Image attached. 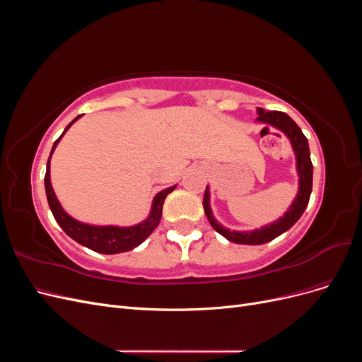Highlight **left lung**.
Instances as JSON below:
<instances>
[{"mask_svg":"<svg viewBox=\"0 0 362 362\" xmlns=\"http://www.w3.org/2000/svg\"><path fill=\"white\" fill-rule=\"evenodd\" d=\"M257 122L276 128L288 137L296 156V170H298L299 175V190L294 201L288 206V210L284 213V216H281L278 221L257 229H252V231H231V229L222 226L214 218L210 206V189H208L206 185L204 196V210L208 217V222L211 223V226L218 234L223 235L229 242L238 245H262L288 231L303 214L306 205L310 202V196L313 190V163L310 156V146L308 140H306V137L302 133V129L287 113L266 112L259 107L257 108Z\"/></svg>","mask_w":362,"mask_h":362,"instance_id":"1","label":"left lung"}]
</instances>
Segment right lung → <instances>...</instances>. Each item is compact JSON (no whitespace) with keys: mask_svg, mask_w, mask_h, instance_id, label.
<instances>
[{"mask_svg":"<svg viewBox=\"0 0 362 362\" xmlns=\"http://www.w3.org/2000/svg\"><path fill=\"white\" fill-rule=\"evenodd\" d=\"M80 116H76L72 122L64 128L63 134L54 141L51 154L47 163V173H45V192H47V199L48 205L52 211L54 218L56 222L62 226V229L66 233L72 240H75L76 243H80L86 247H89L95 252H100V254H120V252H127L137 247L140 243H144L145 240L152 234V231L158 226L161 221V213H163V204L166 196L175 190L177 185H172L169 189H164L160 193L156 194L154 201H152L151 205V213L145 218L144 222H140L133 226H115V225H89V223H83L76 218L71 217L66 211L63 210V206L60 205L56 193L52 190L51 185V177H49V161L54 149L59 145L60 139L64 136V133L71 128V125L75 122L76 119H80Z\"/></svg>","mask_w":362,"mask_h":362,"instance_id":"obj_1","label":"right lung"}]
</instances>
